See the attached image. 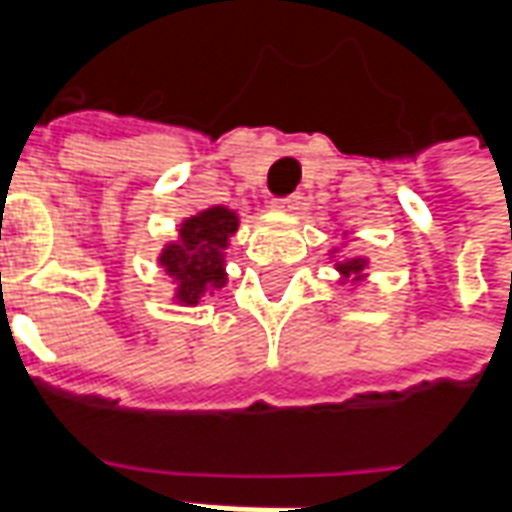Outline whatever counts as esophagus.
<instances>
[{"mask_svg": "<svg viewBox=\"0 0 512 512\" xmlns=\"http://www.w3.org/2000/svg\"><path fill=\"white\" fill-rule=\"evenodd\" d=\"M268 208L271 211H296L299 208V197H277V200H271L268 202Z\"/></svg>", "mask_w": 512, "mask_h": 512, "instance_id": "34e87169", "label": "esophagus"}]
</instances>
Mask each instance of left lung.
Returning a JSON list of instances; mask_svg holds the SVG:
<instances>
[{"label":"left lung","instance_id":"8db88e82","mask_svg":"<svg viewBox=\"0 0 512 512\" xmlns=\"http://www.w3.org/2000/svg\"><path fill=\"white\" fill-rule=\"evenodd\" d=\"M365 268H367L365 257H348V260H343V263H337L340 277L348 279V282H362V279H365Z\"/></svg>","mask_w":512,"mask_h":512}]
</instances>
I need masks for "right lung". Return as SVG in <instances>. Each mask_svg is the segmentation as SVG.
I'll return each mask as SVG.
<instances>
[{
  "label": "right lung",
  "instance_id": "1",
  "mask_svg": "<svg viewBox=\"0 0 512 512\" xmlns=\"http://www.w3.org/2000/svg\"><path fill=\"white\" fill-rule=\"evenodd\" d=\"M238 230V213L213 205L180 224L178 241L167 244L158 255V263L178 282L175 301L194 307L205 293L227 285L224 249L230 235Z\"/></svg>",
  "mask_w": 512,
  "mask_h": 512
}]
</instances>
